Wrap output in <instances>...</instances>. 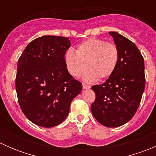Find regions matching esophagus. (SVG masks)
Here are the masks:
<instances>
[{"label":"esophagus","instance_id":"obj_1","mask_svg":"<svg viewBox=\"0 0 156 156\" xmlns=\"http://www.w3.org/2000/svg\"><path fill=\"white\" fill-rule=\"evenodd\" d=\"M82 85H83V89H89V88H90V86L87 85V84H83Z\"/></svg>","mask_w":156,"mask_h":156}]
</instances>
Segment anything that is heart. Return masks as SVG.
<instances>
[{
	"label": "heart",
	"instance_id": "heart-1",
	"mask_svg": "<svg viewBox=\"0 0 156 156\" xmlns=\"http://www.w3.org/2000/svg\"><path fill=\"white\" fill-rule=\"evenodd\" d=\"M119 59L117 46L100 38L87 39L78 45L75 53L69 49L65 54L66 66L72 76H80L86 66L89 68L84 75V79L88 82L111 76Z\"/></svg>",
	"mask_w": 156,
	"mask_h": 156
}]
</instances>
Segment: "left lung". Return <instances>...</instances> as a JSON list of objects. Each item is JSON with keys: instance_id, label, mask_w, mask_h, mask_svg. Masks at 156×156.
Instances as JSON below:
<instances>
[{"instance_id": "left-lung-1", "label": "left lung", "mask_w": 156, "mask_h": 156, "mask_svg": "<svg viewBox=\"0 0 156 156\" xmlns=\"http://www.w3.org/2000/svg\"><path fill=\"white\" fill-rule=\"evenodd\" d=\"M119 51L115 70L102 84L92 86L96 98L91 112L97 122L108 127L130 120L140 104L145 89L144 59L137 47L125 36L110 31Z\"/></svg>"}]
</instances>
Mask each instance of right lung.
<instances>
[{
	"instance_id": "right-lung-1",
	"label": "right lung",
	"mask_w": 156,
	"mask_h": 156,
	"mask_svg": "<svg viewBox=\"0 0 156 156\" xmlns=\"http://www.w3.org/2000/svg\"><path fill=\"white\" fill-rule=\"evenodd\" d=\"M69 37L45 35L31 41L17 65L16 90L23 114L35 125L52 127L67 117L82 84L69 74L65 62Z\"/></svg>"
}]
</instances>
